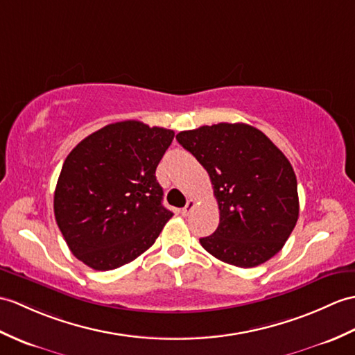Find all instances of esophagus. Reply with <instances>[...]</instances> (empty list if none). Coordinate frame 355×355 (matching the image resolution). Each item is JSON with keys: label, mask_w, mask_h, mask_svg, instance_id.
Instances as JSON below:
<instances>
[{"label": "esophagus", "mask_w": 355, "mask_h": 355, "mask_svg": "<svg viewBox=\"0 0 355 355\" xmlns=\"http://www.w3.org/2000/svg\"><path fill=\"white\" fill-rule=\"evenodd\" d=\"M195 201L193 200H189L187 201V204H186V207L183 209V210H181V215H183V216H187L189 215V213H191L193 209H195Z\"/></svg>", "instance_id": "esophagus-1"}]
</instances>
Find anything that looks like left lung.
Wrapping results in <instances>:
<instances>
[{
	"label": "left lung",
	"instance_id": "left-lung-1",
	"mask_svg": "<svg viewBox=\"0 0 355 355\" xmlns=\"http://www.w3.org/2000/svg\"><path fill=\"white\" fill-rule=\"evenodd\" d=\"M178 144L209 172L219 225L200 239L213 257L254 268L283 248L300 215L291 162L260 130L220 122L181 131Z\"/></svg>",
	"mask_w": 355,
	"mask_h": 355
}]
</instances>
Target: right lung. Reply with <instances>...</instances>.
<instances>
[{
  "label": "right lung",
  "mask_w": 355,
  "mask_h": 355,
  "mask_svg": "<svg viewBox=\"0 0 355 355\" xmlns=\"http://www.w3.org/2000/svg\"><path fill=\"white\" fill-rule=\"evenodd\" d=\"M172 139V130L122 121L87 136L66 157L54 216L71 252L86 266L112 270L133 261L172 218L155 178Z\"/></svg>",
  "instance_id": "1"
}]
</instances>
